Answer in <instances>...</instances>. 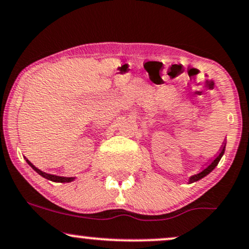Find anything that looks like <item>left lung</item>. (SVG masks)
<instances>
[{"label":"left lung","mask_w":249,"mask_h":249,"mask_svg":"<svg viewBox=\"0 0 249 249\" xmlns=\"http://www.w3.org/2000/svg\"><path fill=\"white\" fill-rule=\"evenodd\" d=\"M225 145H226V143L224 142V143H223V146H221V149H220L219 154L217 155V158H215L214 160L212 161V162H211L210 164H209L208 167H206V168L203 169L202 172H200V173L196 174V175L191 176L190 179H189V183H193V182H196V181H198V179L203 178H204V176L208 175V174H210V173L212 172V170H213V169L215 168V166H217L218 162H219V161H220L221 157H223L224 153H225Z\"/></svg>","instance_id":"8db88e82"}]
</instances>
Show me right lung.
I'll list each match as a JSON object with an SVG mask.
<instances>
[{
  "instance_id": "right-lung-1",
  "label": "right lung",
  "mask_w": 249,
  "mask_h": 249,
  "mask_svg": "<svg viewBox=\"0 0 249 249\" xmlns=\"http://www.w3.org/2000/svg\"><path fill=\"white\" fill-rule=\"evenodd\" d=\"M26 162H28V163L30 164V166H31L32 168H34V170H36V172H37V173L39 174V175L43 176V178H45L50 179V181H52V182H61V183H65V182H71V181H73V179H74V178H64V176L51 175V174H47V173L41 172L40 169H38L37 167H35L34 164L30 162L29 160H26Z\"/></svg>"
}]
</instances>
